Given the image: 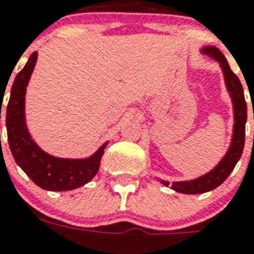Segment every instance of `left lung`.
<instances>
[{
    "mask_svg": "<svg viewBox=\"0 0 254 254\" xmlns=\"http://www.w3.org/2000/svg\"><path fill=\"white\" fill-rule=\"evenodd\" d=\"M201 53L219 62L221 69H223L225 85H227L229 95L232 97L233 112H235L233 137L227 154L224 155V158L221 159L215 169L211 170L209 173L204 174L203 177H199L196 179H192V181L173 182L171 189L181 193H203L219 187L228 178L229 174L232 173V170L236 166V163L239 162V159H240L241 154H243V149H244L245 143L247 103H245L243 85H241L239 77L232 72L228 62H227L224 55L221 54L220 50L213 47V46H207L204 49H201ZM162 183L165 186L170 185L169 182L165 181H162Z\"/></svg>",
    "mask_w": 254,
    "mask_h": 254,
    "instance_id": "left-lung-1",
    "label": "left lung"
}]
</instances>
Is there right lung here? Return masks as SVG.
Segmentation results:
<instances>
[{
    "instance_id": "obj_1",
    "label": "right lung",
    "mask_w": 254,
    "mask_h": 254,
    "mask_svg": "<svg viewBox=\"0 0 254 254\" xmlns=\"http://www.w3.org/2000/svg\"><path fill=\"white\" fill-rule=\"evenodd\" d=\"M37 58L38 53L31 54L14 79L6 108L7 141L17 165L35 185L47 191H68L84 186L97 174L107 143L89 158L64 159L47 154L31 139L25 123V95Z\"/></svg>"
}]
</instances>
